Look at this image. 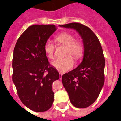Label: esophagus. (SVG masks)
Returning <instances> with one entry per match:
<instances>
[{
	"mask_svg": "<svg viewBox=\"0 0 121 121\" xmlns=\"http://www.w3.org/2000/svg\"><path fill=\"white\" fill-rule=\"evenodd\" d=\"M60 79H61L62 78V76H63V73H60Z\"/></svg>",
	"mask_w": 121,
	"mask_h": 121,
	"instance_id": "esophagus-1",
	"label": "esophagus"
}]
</instances>
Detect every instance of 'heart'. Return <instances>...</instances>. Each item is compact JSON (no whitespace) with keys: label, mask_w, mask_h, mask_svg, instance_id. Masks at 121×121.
<instances>
[{"label":"heart","mask_w":121,"mask_h":121,"mask_svg":"<svg viewBox=\"0 0 121 121\" xmlns=\"http://www.w3.org/2000/svg\"><path fill=\"white\" fill-rule=\"evenodd\" d=\"M55 40L58 43L66 46L65 55H72L74 59H79L83 55V46L79 40L74 39L73 35L67 32H62L55 37ZM55 47L51 41H47L44 45V52L49 59L54 58ZM74 61L70 56L64 58H59L52 62V66L59 72H66L74 66Z\"/></svg>","instance_id":"1"}]
</instances>
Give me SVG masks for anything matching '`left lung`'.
I'll return each instance as SVG.
<instances>
[{
    "label": "left lung",
    "mask_w": 121,
    "mask_h": 121,
    "mask_svg": "<svg viewBox=\"0 0 121 121\" xmlns=\"http://www.w3.org/2000/svg\"><path fill=\"white\" fill-rule=\"evenodd\" d=\"M76 30L83 43V58L73 70L62 76V83L74 107L85 108L99 97L104 83L105 59L101 44L89 27L78 22L59 26Z\"/></svg>",
    "instance_id": "obj_1"
}]
</instances>
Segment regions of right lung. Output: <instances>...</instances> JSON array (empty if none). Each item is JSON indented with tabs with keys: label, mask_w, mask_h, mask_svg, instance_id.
<instances>
[{
	"label": "right lung",
	"mask_w": 121,
	"mask_h": 121,
	"mask_svg": "<svg viewBox=\"0 0 121 121\" xmlns=\"http://www.w3.org/2000/svg\"><path fill=\"white\" fill-rule=\"evenodd\" d=\"M57 30L55 25H33L18 39L12 58V81L22 103L36 112L50 109L54 100L53 82L59 73L51 66L44 45Z\"/></svg>",
	"instance_id": "add662e5"
}]
</instances>
